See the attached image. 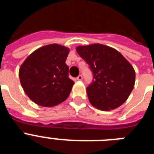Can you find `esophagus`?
I'll return each instance as SVG.
<instances>
[{
    "label": "esophagus",
    "mask_w": 154,
    "mask_h": 154,
    "mask_svg": "<svg viewBox=\"0 0 154 154\" xmlns=\"http://www.w3.org/2000/svg\"><path fill=\"white\" fill-rule=\"evenodd\" d=\"M76 79L78 80V81H82V76L81 75H79L76 78Z\"/></svg>",
    "instance_id": "obj_1"
}]
</instances>
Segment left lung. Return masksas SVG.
<instances>
[{"label": "left lung", "mask_w": 154, "mask_h": 154, "mask_svg": "<svg viewBox=\"0 0 154 154\" xmlns=\"http://www.w3.org/2000/svg\"><path fill=\"white\" fill-rule=\"evenodd\" d=\"M76 51L93 75V81L86 89L91 104L103 111L123 104L135 84L131 64L117 50L104 45L78 46Z\"/></svg>", "instance_id": "left-lung-1"}]
</instances>
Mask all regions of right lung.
<instances>
[{"instance_id":"obj_1","label":"right lung","mask_w":154,"mask_h":154,"mask_svg":"<svg viewBox=\"0 0 154 154\" xmlns=\"http://www.w3.org/2000/svg\"><path fill=\"white\" fill-rule=\"evenodd\" d=\"M69 52L65 46L48 45L33 51L21 65V86L34 103L52 107L69 97L74 85L65 64Z\"/></svg>"}]
</instances>
